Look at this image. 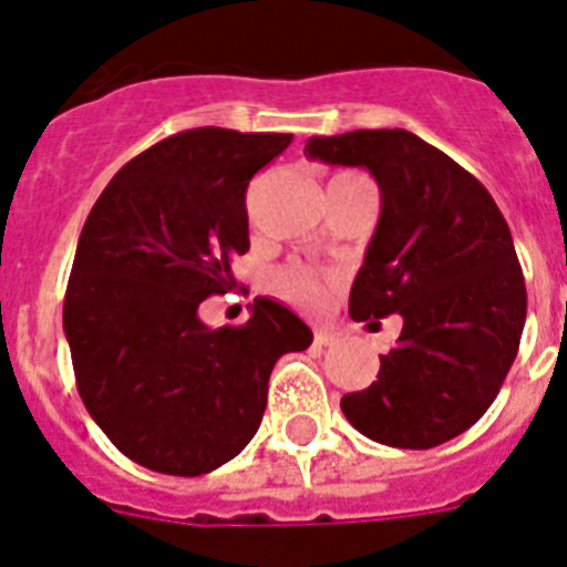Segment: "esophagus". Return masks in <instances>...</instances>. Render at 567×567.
I'll list each match as a JSON object with an SVG mask.
<instances>
[{
	"label": "esophagus",
	"instance_id": "esophagus-1",
	"mask_svg": "<svg viewBox=\"0 0 567 567\" xmlns=\"http://www.w3.org/2000/svg\"><path fill=\"white\" fill-rule=\"evenodd\" d=\"M338 340V334L329 332V329H315V346H332Z\"/></svg>",
	"mask_w": 567,
	"mask_h": 567
}]
</instances>
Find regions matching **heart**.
<instances>
[{
    "instance_id": "b5f03b06",
    "label": "heart",
    "mask_w": 567,
    "mask_h": 567,
    "mask_svg": "<svg viewBox=\"0 0 567 567\" xmlns=\"http://www.w3.org/2000/svg\"><path fill=\"white\" fill-rule=\"evenodd\" d=\"M334 178H363L360 173H338ZM272 287L280 298H287L289 303L298 307H320L327 303L329 292L334 287V278L318 275L307 267H284L275 272Z\"/></svg>"
}]
</instances>
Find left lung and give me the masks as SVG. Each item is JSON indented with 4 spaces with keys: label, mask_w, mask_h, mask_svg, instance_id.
<instances>
[{
    "label": "left lung",
    "mask_w": 567,
    "mask_h": 567,
    "mask_svg": "<svg viewBox=\"0 0 567 567\" xmlns=\"http://www.w3.org/2000/svg\"><path fill=\"white\" fill-rule=\"evenodd\" d=\"M303 153L365 167L380 221L349 295L354 320L403 318L346 420L374 443L434 449L477 423L499 394L525 327L523 267L488 189L409 130L312 135Z\"/></svg>",
    "instance_id": "8db88e82"
}]
</instances>
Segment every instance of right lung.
Returning <instances> with one entry per match:
<instances>
[{
	"mask_svg": "<svg viewBox=\"0 0 567 567\" xmlns=\"http://www.w3.org/2000/svg\"><path fill=\"white\" fill-rule=\"evenodd\" d=\"M292 133L195 127L124 164L90 209L64 292V334L90 417L133 463L173 477L218 468L255 437L280 354L312 343L258 298L244 327L198 307L235 287L247 187Z\"/></svg>",
	"mask_w": 567,
	"mask_h": 567,
	"instance_id": "add662e5",
	"label": "right lung"
}]
</instances>
